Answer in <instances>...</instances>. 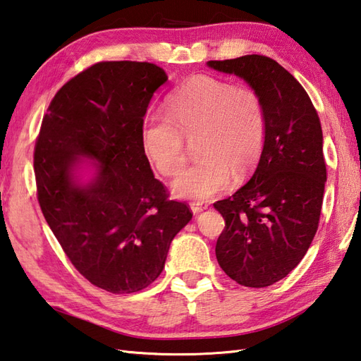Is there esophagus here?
<instances>
[{
  "label": "esophagus",
  "instance_id": "esophagus-1",
  "mask_svg": "<svg viewBox=\"0 0 361 361\" xmlns=\"http://www.w3.org/2000/svg\"><path fill=\"white\" fill-rule=\"evenodd\" d=\"M190 209L194 214H200V212H203L204 209H207V204L203 203V201H192Z\"/></svg>",
  "mask_w": 361,
  "mask_h": 361
}]
</instances>
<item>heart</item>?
<instances>
[{"mask_svg":"<svg viewBox=\"0 0 361 361\" xmlns=\"http://www.w3.org/2000/svg\"><path fill=\"white\" fill-rule=\"evenodd\" d=\"M166 115L141 124V147L163 177L186 164L184 138L197 139L200 161L172 183L180 198L201 201L229 186L258 163L266 141V114L255 90L212 77H192L166 99Z\"/></svg>","mask_w":361,"mask_h":361,"instance_id":"1","label":"heart"}]
</instances>
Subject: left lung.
Returning <instances> with one entry per match:
<instances>
[{
    "label": "left lung",
    "mask_w": 361,
    "mask_h": 361,
    "mask_svg": "<svg viewBox=\"0 0 361 361\" xmlns=\"http://www.w3.org/2000/svg\"><path fill=\"white\" fill-rule=\"evenodd\" d=\"M207 64L246 80L264 106L266 141L257 171L214 207L224 219L215 246L220 267L241 286L266 288L303 259L320 223L326 183L320 118L303 86L269 56Z\"/></svg>",
    "instance_id": "8db88e82"
}]
</instances>
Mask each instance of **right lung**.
I'll return each instance as SVG.
<instances>
[{
	"label": "right lung",
	"instance_id": "add662e5",
	"mask_svg": "<svg viewBox=\"0 0 361 361\" xmlns=\"http://www.w3.org/2000/svg\"><path fill=\"white\" fill-rule=\"evenodd\" d=\"M166 81L152 63L92 64L56 92L37 137L41 212L75 269L112 294L154 283L171 241L192 219L154 177L141 147L142 116ZM78 154L99 161L87 187L73 180Z\"/></svg>",
	"mask_w": 361,
	"mask_h": 361
}]
</instances>
